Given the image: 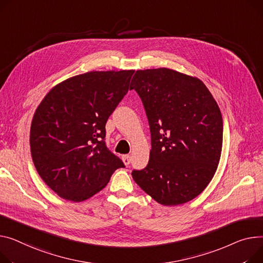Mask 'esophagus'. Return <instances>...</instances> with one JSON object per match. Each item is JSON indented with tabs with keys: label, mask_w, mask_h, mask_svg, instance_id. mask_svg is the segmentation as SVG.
Segmentation results:
<instances>
[{
	"label": "esophagus",
	"mask_w": 263,
	"mask_h": 263,
	"mask_svg": "<svg viewBox=\"0 0 263 263\" xmlns=\"http://www.w3.org/2000/svg\"><path fill=\"white\" fill-rule=\"evenodd\" d=\"M122 162H124V164L126 166H128L131 162V156L129 154H126V155H122Z\"/></svg>",
	"instance_id": "1"
}]
</instances>
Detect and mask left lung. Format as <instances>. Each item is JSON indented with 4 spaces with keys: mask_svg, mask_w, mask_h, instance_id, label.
<instances>
[{
    "mask_svg": "<svg viewBox=\"0 0 263 263\" xmlns=\"http://www.w3.org/2000/svg\"><path fill=\"white\" fill-rule=\"evenodd\" d=\"M133 89L144 103L152 146L147 167L133 170V180L162 205L194 200L220 162L223 119L217 101L202 80L167 67L136 71Z\"/></svg>",
    "mask_w": 263,
    "mask_h": 263,
    "instance_id": "8db88e82",
    "label": "left lung"
}]
</instances>
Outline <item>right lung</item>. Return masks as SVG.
I'll return each instance as SVG.
<instances>
[{
	"instance_id": "obj_1",
	"label": "right lung",
	"mask_w": 263,
	"mask_h": 263,
	"mask_svg": "<svg viewBox=\"0 0 263 263\" xmlns=\"http://www.w3.org/2000/svg\"><path fill=\"white\" fill-rule=\"evenodd\" d=\"M133 69L73 76L45 95L30 126L39 176L64 200L81 202L107 186L124 163L106 146V124L127 94Z\"/></svg>"
}]
</instances>
